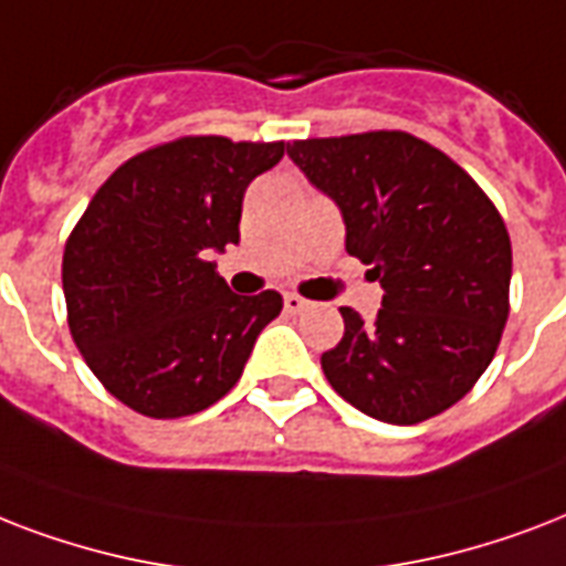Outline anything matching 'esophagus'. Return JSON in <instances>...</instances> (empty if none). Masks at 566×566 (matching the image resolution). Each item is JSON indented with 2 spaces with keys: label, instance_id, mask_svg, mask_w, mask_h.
<instances>
[{
  "label": "esophagus",
  "instance_id": "obj_1",
  "mask_svg": "<svg viewBox=\"0 0 566 566\" xmlns=\"http://www.w3.org/2000/svg\"><path fill=\"white\" fill-rule=\"evenodd\" d=\"M283 306H286V313H304L306 306H310V301L301 295H295V292H289L286 297H283Z\"/></svg>",
  "mask_w": 566,
  "mask_h": 566
}]
</instances>
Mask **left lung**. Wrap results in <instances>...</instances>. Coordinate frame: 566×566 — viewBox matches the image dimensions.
<instances>
[{
  "label": "left lung",
  "mask_w": 566,
  "mask_h": 566,
  "mask_svg": "<svg viewBox=\"0 0 566 566\" xmlns=\"http://www.w3.org/2000/svg\"><path fill=\"white\" fill-rule=\"evenodd\" d=\"M286 153L339 206L345 251L384 286L375 322L339 310L345 336L322 354L331 387L389 424L449 410L484 375L507 322L511 239L496 206L407 133L306 138Z\"/></svg>",
  "instance_id": "left-lung-1"
}]
</instances>
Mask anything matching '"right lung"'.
Instances as JSON below:
<instances>
[{
  "instance_id": "right-lung-1",
  "label": "right lung",
  "mask_w": 566,
  "mask_h": 566,
  "mask_svg": "<svg viewBox=\"0 0 566 566\" xmlns=\"http://www.w3.org/2000/svg\"><path fill=\"white\" fill-rule=\"evenodd\" d=\"M283 150L221 135L161 144L124 161L78 218L61 262L70 333L126 407L191 416L242 378L283 297L235 295L206 256L239 244L244 188Z\"/></svg>"
}]
</instances>
